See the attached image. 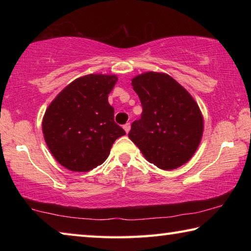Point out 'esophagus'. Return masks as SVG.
Masks as SVG:
<instances>
[{"instance_id":"1","label":"esophagus","mask_w":251,"mask_h":251,"mask_svg":"<svg viewBox=\"0 0 251 251\" xmlns=\"http://www.w3.org/2000/svg\"><path fill=\"white\" fill-rule=\"evenodd\" d=\"M123 128H124V130L126 131V133L128 134V131L130 130V124H129V123H127V124H125L124 126H123Z\"/></svg>"}]
</instances>
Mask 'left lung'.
Instances as JSON below:
<instances>
[{
    "instance_id": "8db88e82",
    "label": "left lung",
    "mask_w": 251,
    "mask_h": 251,
    "mask_svg": "<svg viewBox=\"0 0 251 251\" xmlns=\"http://www.w3.org/2000/svg\"><path fill=\"white\" fill-rule=\"evenodd\" d=\"M143 106L128 137L145 158L164 171L192 158L201 141L203 118L199 106L179 83L165 73L147 72L131 79Z\"/></svg>"
}]
</instances>
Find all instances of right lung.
Wrapping results in <instances>:
<instances>
[{
  "mask_svg": "<svg viewBox=\"0 0 251 251\" xmlns=\"http://www.w3.org/2000/svg\"><path fill=\"white\" fill-rule=\"evenodd\" d=\"M116 82V75L78 77L46 109L42 122L45 143L63 167L91 171L104 163L114 142L126 134L114 122V108L108 103Z\"/></svg>",
  "mask_w": 251,
  "mask_h": 251,
  "instance_id": "add662e5",
  "label": "right lung"
}]
</instances>
